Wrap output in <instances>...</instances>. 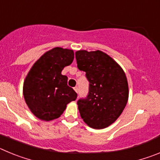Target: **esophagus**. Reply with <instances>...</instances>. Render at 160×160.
<instances>
[{
  "mask_svg": "<svg viewBox=\"0 0 160 160\" xmlns=\"http://www.w3.org/2000/svg\"><path fill=\"white\" fill-rule=\"evenodd\" d=\"M73 90H74V91H75V92L78 94V87H74V88H73Z\"/></svg>",
  "mask_w": 160,
  "mask_h": 160,
  "instance_id": "esophagus-1",
  "label": "esophagus"
}]
</instances>
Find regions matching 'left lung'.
Instances as JSON below:
<instances>
[{
  "label": "left lung",
  "mask_w": 160,
  "mask_h": 160,
  "mask_svg": "<svg viewBox=\"0 0 160 160\" xmlns=\"http://www.w3.org/2000/svg\"><path fill=\"white\" fill-rule=\"evenodd\" d=\"M78 68L90 82L87 98L79 99L81 118L94 129H103L121 115L129 97L128 78L122 67L101 50H78Z\"/></svg>",
  "instance_id": "8db88e82"
}]
</instances>
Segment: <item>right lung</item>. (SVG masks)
<instances>
[{
    "instance_id": "add662e5",
    "label": "right lung",
    "mask_w": 160,
    "mask_h": 160,
    "mask_svg": "<svg viewBox=\"0 0 160 160\" xmlns=\"http://www.w3.org/2000/svg\"><path fill=\"white\" fill-rule=\"evenodd\" d=\"M73 58L72 49L53 48L42 55L27 73L23 84L24 98L39 119L48 122L59 118L68 103L77 98L75 91L67 85L68 78L62 74Z\"/></svg>"
}]
</instances>
